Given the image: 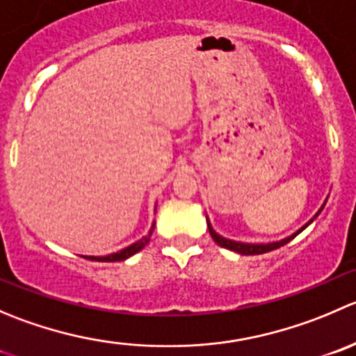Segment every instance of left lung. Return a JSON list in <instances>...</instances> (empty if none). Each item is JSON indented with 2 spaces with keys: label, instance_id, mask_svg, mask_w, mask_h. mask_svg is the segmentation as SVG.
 Returning <instances> with one entry per match:
<instances>
[{
  "label": "left lung",
  "instance_id": "obj_1",
  "mask_svg": "<svg viewBox=\"0 0 356 356\" xmlns=\"http://www.w3.org/2000/svg\"><path fill=\"white\" fill-rule=\"evenodd\" d=\"M323 207H325V205H322V209H320L318 212H316V216H315V217H318V213L322 212V210H323ZM312 222H313V219L309 220V222L306 224V226H302L301 229L298 231V233H294V234H292V236L285 238V240H280V241H273V243H241V241L227 240V238H224V236H220V234H217L216 231L212 229V226H210L209 219H207V226H209V231H210V234H212L213 241H216L217 245H220V247L227 248V250L238 252V254H241V255H259V254H266V252L277 250V248L284 247L285 243H289V241H291V240H294V238L298 236V234L301 233L302 229H306V227H308L309 224H312Z\"/></svg>",
  "mask_w": 356,
  "mask_h": 356
}]
</instances>
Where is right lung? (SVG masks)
Wrapping results in <instances>:
<instances>
[{
	"instance_id": "obj_1",
	"label": "right lung",
	"mask_w": 356,
	"mask_h": 356,
	"mask_svg": "<svg viewBox=\"0 0 356 356\" xmlns=\"http://www.w3.org/2000/svg\"><path fill=\"white\" fill-rule=\"evenodd\" d=\"M153 231H154V224H153V226H151L149 233H147L146 236H143V238H140L139 241H136V243H132V245H130V247H127V248H123V250L116 252V254H109V255H104V257H92V255H88V257H86V255H85V259H92V261H101V262H115V261H125V259H129L130 255H134V254H137V252H139V250H143V248L146 247L147 243H149V240H151V234H153Z\"/></svg>"
}]
</instances>
